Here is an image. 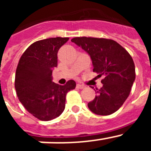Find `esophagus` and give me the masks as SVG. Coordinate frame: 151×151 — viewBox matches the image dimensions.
<instances>
[{
	"label": "esophagus",
	"mask_w": 151,
	"mask_h": 151,
	"mask_svg": "<svg viewBox=\"0 0 151 151\" xmlns=\"http://www.w3.org/2000/svg\"><path fill=\"white\" fill-rule=\"evenodd\" d=\"M76 88H79V89H83V88H85V86L84 85H82V84H77Z\"/></svg>",
	"instance_id": "34e87169"
}]
</instances>
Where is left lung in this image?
<instances>
[{"instance_id":"left-lung-1","label":"left lung","mask_w":151,"mask_h":151,"mask_svg":"<svg viewBox=\"0 0 151 151\" xmlns=\"http://www.w3.org/2000/svg\"><path fill=\"white\" fill-rule=\"evenodd\" d=\"M87 52L94 66L93 72L101 80L103 87L95 91L97 95L88 104L97 115L115 113L130 94L135 79V67L129 52L116 41L108 38L76 37L71 40Z\"/></svg>"}]
</instances>
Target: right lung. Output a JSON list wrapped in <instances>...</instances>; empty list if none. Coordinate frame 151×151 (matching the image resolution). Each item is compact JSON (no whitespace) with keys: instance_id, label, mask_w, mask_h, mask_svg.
Instances as JSON below:
<instances>
[{"instance_id":"1","label":"right lung","mask_w":151,"mask_h":151,"mask_svg":"<svg viewBox=\"0 0 151 151\" xmlns=\"http://www.w3.org/2000/svg\"><path fill=\"white\" fill-rule=\"evenodd\" d=\"M69 38H50L34 42L25 50L17 65L15 88L19 100L27 111L41 121L59 116L66 104V95L76 82L64 85L52 82L57 66V53Z\"/></svg>"}]
</instances>
